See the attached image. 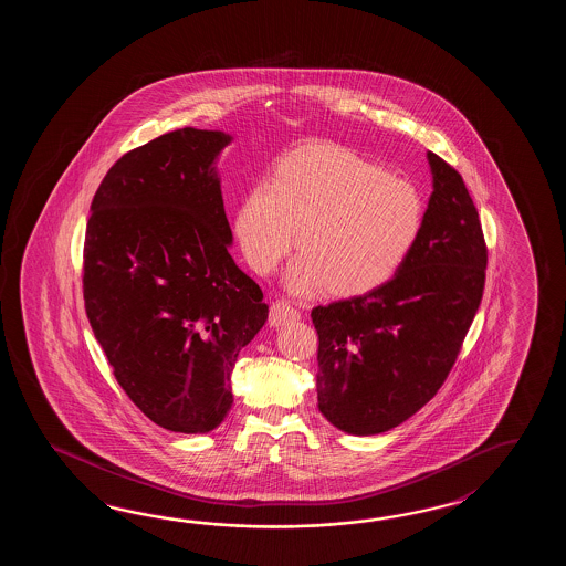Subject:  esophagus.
I'll list each match as a JSON object with an SVG mask.
<instances>
[{
    "label": "esophagus",
    "instance_id": "34e87169",
    "mask_svg": "<svg viewBox=\"0 0 566 566\" xmlns=\"http://www.w3.org/2000/svg\"><path fill=\"white\" fill-rule=\"evenodd\" d=\"M297 319H300V312L291 303L283 300L273 301V305L269 310V324L279 327L289 322H297Z\"/></svg>",
    "mask_w": 566,
    "mask_h": 566
}]
</instances>
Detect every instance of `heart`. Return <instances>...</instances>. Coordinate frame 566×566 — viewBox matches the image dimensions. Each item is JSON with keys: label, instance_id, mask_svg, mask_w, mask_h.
<instances>
[{"label": "heart", "instance_id": "heart-1", "mask_svg": "<svg viewBox=\"0 0 566 566\" xmlns=\"http://www.w3.org/2000/svg\"><path fill=\"white\" fill-rule=\"evenodd\" d=\"M422 218L421 193L409 180L344 147L307 144L281 157L265 186L244 198L234 234L256 273L275 271L295 241L291 289L352 297L397 275Z\"/></svg>", "mask_w": 566, "mask_h": 566}]
</instances>
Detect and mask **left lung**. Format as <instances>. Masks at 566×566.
<instances>
[{
	"instance_id": "obj_1",
	"label": "left lung",
	"mask_w": 566,
	"mask_h": 566,
	"mask_svg": "<svg viewBox=\"0 0 566 566\" xmlns=\"http://www.w3.org/2000/svg\"><path fill=\"white\" fill-rule=\"evenodd\" d=\"M433 193L409 259L385 285L312 310L317 402L352 434L385 433L443 386L480 307L488 247L458 169L433 151Z\"/></svg>"
}]
</instances>
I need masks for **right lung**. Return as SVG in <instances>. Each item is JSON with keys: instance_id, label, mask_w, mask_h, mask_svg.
I'll list each match as a JSON object with an SVG mask.
<instances>
[{"instance_id": "add662e5", "label": "right lung", "mask_w": 566, "mask_h": 566, "mask_svg": "<svg viewBox=\"0 0 566 566\" xmlns=\"http://www.w3.org/2000/svg\"><path fill=\"white\" fill-rule=\"evenodd\" d=\"M229 142L184 127L127 151L86 224V317L125 395L176 433H208L227 417L234 361L269 313L229 253L214 171Z\"/></svg>"}]
</instances>
